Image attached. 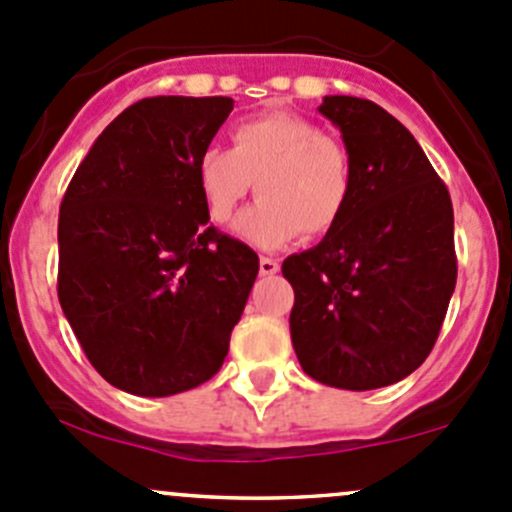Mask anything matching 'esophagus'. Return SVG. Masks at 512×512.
<instances>
[{"label":"esophagus","mask_w":512,"mask_h":512,"mask_svg":"<svg viewBox=\"0 0 512 512\" xmlns=\"http://www.w3.org/2000/svg\"><path fill=\"white\" fill-rule=\"evenodd\" d=\"M280 272V262L272 260V257H260V275L270 277Z\"/></svg>","instance_id":"esophagus-1"}]
</instances>
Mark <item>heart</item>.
I'll list each match as a JSON object with an SVG mask.
<instances>
[{
  "label": "heart",
  "mask_w": 512,
  "mask_h": 512,
  "mask_svg": "<svg viewBox=\"0 0 512 512\" xmlns=\"http://www.w3.org/2000/svg\"><path fill=\"white\" fill-rule=\"evenodd\" d=\"M195 180L210 220L227 223L255 185L262 195L240 215L235 232L260 247L327 235L354 195L347 146L294 113H267L232 128L230 148L208 146L195 160Z\"/></svg>",
  "instance_id": "1"
}]
</instances>
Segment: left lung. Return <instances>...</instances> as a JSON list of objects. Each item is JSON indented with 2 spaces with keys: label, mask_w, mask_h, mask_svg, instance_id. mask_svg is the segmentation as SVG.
<instances>
[{
  "label": "left lung",
  "mask_w": 512,
  "mask_h": 512,
  "mask_svg": "<svg viewBox=\"0 0 512 512\" xmlns=\"http://www.w3.org/2000/svg\"><path fill=\"white\" fill-rule=\"evenodd\" d=\"M354 163L347 213L319 245L289 255L292 347L334 389L396 384L426 361L456 289L448 188L404 123L356 96H324Z\"/></svg>",
  "instance_id": "left-lung-1"
}]
</instances>
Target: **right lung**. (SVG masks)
I'll list each match as a JSON object with an SVG mask.
<instances>
[{
	"mask_svg": "<svg viewBox=\"0 0 512 512\" xmlns=\"http://www.w3.org/2000/svg\"><path fill=\"white\" fill-rule=\"evenodd\" d=\"M227 96L128 106L81 160L59 208V302L116 389L173 396L218 374L260 260L215 230L195 160Z\"/></svg>",
	"mask_w": 512,
	"mask_h": 512,
	"instance_id": "obj_1",
	"label": "right lung"
}]
</instances>
